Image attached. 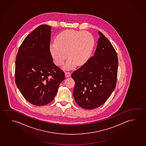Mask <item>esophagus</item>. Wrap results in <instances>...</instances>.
Returning <instances> with one entry per match:
<instances>
[{
    "mask_svg": "<svg viewBox=\"0 0 146 146\" xmlns=\"http://www.w3.org/2000/svg\"><path fill=\"white\" fill-rule=\"evenodd\" d=\"M65 76L68 78V77H69L71 76V73H70L69 72H66L65 73Z\"/></svg>",
    "mask_w": 146,
    "mask_h": 146,
    "instance_id": "obj_1",
    "label": "esophagus"
}]
</instances>
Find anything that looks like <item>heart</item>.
<instances>
[{
  "label": "heart",
  "mask_w": 146,
  "mask_h": 146,
  "mask_svg": "<svg viewBox=\"0 0 146 146\" xmlns=\"http://www.w3.org/2000/svg\"><path fill=\"white\" fill-rule=\"evenodd\" d=\"M95 40L90 33L69 30L58 35L55 42L50 45V52L57 66L63 65L69 57L64 68L73 69L77 65L86 63L91 57Z\"/></svg>",
  "instance_id": "obj_1"
}]
</instances>
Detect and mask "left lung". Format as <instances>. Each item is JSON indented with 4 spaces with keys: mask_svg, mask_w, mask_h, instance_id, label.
Segmentation results:
<instances>
[{
    "mask_svg": "<svg viewBox=\"0 0 146 146\" xmlns=\"http://www.w3.org/2000/svg\"><path fill=\"white\" fill-rule=\"evenodd\" d=\"M100 37L93 57L72 73L75 81L74 100L86 110L100 107L116 86L118 58L110 41L98 31Z\"/></svg>",
    "mask_w": 146,
    "mask_h": 146,
    "instance_id": "8db88e82",
    "label": "left lung"
}]
</instances>
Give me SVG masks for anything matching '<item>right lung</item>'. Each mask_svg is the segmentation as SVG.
<instances>
[{"mask_svg":"<svg viewBox=\"0 0 146 146\" xmlns=\"http://www.w3.org/2000/svg\"><path fill=\"white\" fill-rule=\"evenodd\" d=\"M51 27L42 25L23 40L17 53L15 81L24 98L34 106L51 102L65 74L50 52Z\"/></svg>","mask_w":146,"mask_h":146,"instance_id":"1","label":"right lung"}]
</instances>
